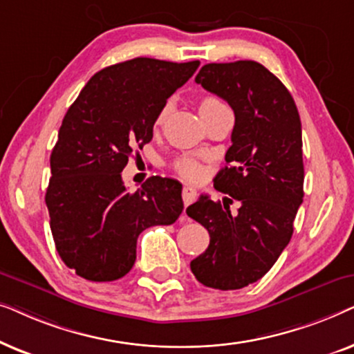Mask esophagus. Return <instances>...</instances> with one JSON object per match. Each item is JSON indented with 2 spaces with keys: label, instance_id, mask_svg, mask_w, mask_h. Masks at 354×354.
Masks as SVG:
<instances>
[{
  "label": "esophagus",
  "instance_id": "esophagus-1",
  "mask_svg": "<svg viewBox=\"0 0 354 354\" xmlns=\"http://www.w3.org/2000/svg\"><path fill=\"white\" fill-rule=\"evenodd\" d=\"M182 200H183V205L185 206H190L193 201L196 200V190L190 185H185L182 190Z\"/></svg>",
  "mask_w": 354,
  "mask_h": 354
}]
</instances>
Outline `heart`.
I'll return each mask as SVG.
<instances>
[{"label": "heart", "instance_id": "obj_1", "mask_svg": "<svg viewBox=\"0 0 354 354\" xmlns=\"http://www.w3.org/2000/svg\"><path fill=\"white\" fill-rule=\"evenodd\" d=\"M169 109L171 106L166 104L162 106L161 111H159L156 119H154V129H161L162 124L166 122L167 115H169ZM198 109H200V114L203 120L209 119L211 115H214L216 113H219L222 109H227V106L222 103V101L217 98L214 95H206L203 96L198 103ZM171 167L176 171L178 176H182L183 178H190V180H198L203 176V166L196 161L195 158L187 156V154H182V156H177L174 161L171 162Z\"/></svg>", "mask_w": 354, "mask_h": 354}]
</instances>
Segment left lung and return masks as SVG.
<instances>
[{"label":"left lung","instance_id":"8db88e82","mask_svg":"<svg viewBox=\"0 0 354 354\" xmlns=\"http://www.w3.org/2000/svg\"><path fill=\"white\" fill-rule=\"evenodd\" d=\"M196 84L234 109L227 166L214 177L225 195L187 207L209 232V246L190 263L198 282L217 290H239L256 282L275 264L293 235L303 203V140L297 104L285 85L256 61L212 62ZM241 203L232 215L228 203Z\"/></svg>","mask_w":354,"mask_h":354}]
</instances>
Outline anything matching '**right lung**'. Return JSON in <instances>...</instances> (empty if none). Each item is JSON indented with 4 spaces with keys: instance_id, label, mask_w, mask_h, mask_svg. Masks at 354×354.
<instances>
[{
    "instance_id": "right-lung-1",
    "label": "right lung",
    "mask_w": 354,
    "mask_h": 354,
    "mask_svg": "<svg viewBox=\"0 0 354 354\" xmlns=\"http://www.w3.org/2000/svg\"><path fill=\"white\" fill-rule=\"evenodd\" d=\"M198 66L151 57L119 62L96 72L67 109L45 201L57 253L80 277H124L137 259L138 235L182 214L177 180L153 176L132 193L120 172L135 148L151 142L158 113Z\"/></svg>"
}]
</instances>
